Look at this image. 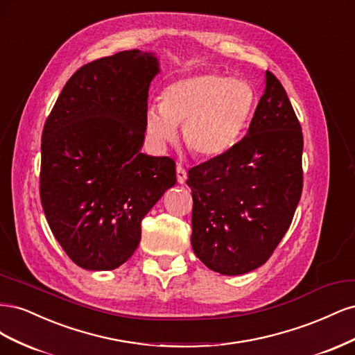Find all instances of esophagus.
Wrapping results in <instances>:
<instances>
[{"label":"esophagus","mask_w":355,"mask_h":355,"mask_svg":"<svg viewBox=\"0 0 355 355\" xmlns=\"http://www.w3.org/2000/svg\"><path fill=\"white\" fill-rule=\"evenodd\" d=\"M176 178H178V184H185V180H187V171H185V168L182 167L180 164H178V167H176Z\"/></svg>","instance_id":"esophagus-1"}]
</instances>
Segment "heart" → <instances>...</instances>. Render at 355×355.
I'll return each mask as SVG.
<instances>
[{"label": "heart", "instance_id": "obj_1", "mask_svg": "<svg viewBox=\"0 0 355 355\" xmlns=\"http://www.w3.org/2000/svg\"><path fill=\"white\" fill-rule=\"evenodd\" d=\"M257 94L250 83L206 72L176 80L161 96V105L146 108L145 125L155 148L178 139L182 125L185 144L200 158H218L237 145L252 121Z\"/></svg>", "mask_w": 355, "mask_h": 355}]
</instances>
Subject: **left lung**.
<instances>
[{
  "label": "left lung",
  "mask_w": 355,
  "mask_h": 355,
  "mask_svg": "<svg viewBox=\"0 0 355 355\" xmlns=\"http://www.w3.org/2000/svg\"><path fill=\"white\" fill-rule=\"evenodd\" d=\"M302 149L292 103L266 71L247 135L227 154L188 171L191 244L209 270L241 275L270 259L302 194Z\"/></svg>",
  "instance_id": "obj_1"
}]
</instances>
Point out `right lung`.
Listing matches in <instances>:
<instances>
[{"mask_svg":"<svg viewBox=\"0 0 355 355\" xmlns=\"http://www.w3.org/2000/svg\"><path fill=\"white\" fill-rule=\"evenodd\" d=\"M154 53L120 51L87 63L63 87L41 139L40 196L50 230L89 271L123 265L141 222L176 184L175 161L142 154Z\"/></svg>","mask_w":355,"mask_h":355,"instance_id":"add662e5","label":"right lung"}]
</instances>
